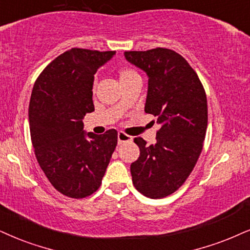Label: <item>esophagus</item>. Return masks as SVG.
Instances as JSON below:
<instances>
[{
    "label": "esophagus",
    "mask_w": 250,
    "mask_h": 250,
    "mask_svg": "<svg viewBox=\"0 0 250 250\" xmlns=\"http://www.w3.org/2000/svg\"><path fill=\"white\" fill-rule=\"evenodd\" d=\"M131 141H132L131 136L125 134V132H122V131H120L118 134V143L119 144L125 143V142H131Z\"/></svg>",
    "instance_id": "esophagus-1"
}]
</instances>
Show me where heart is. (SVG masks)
I'll use <instances>...</instances> for the list:
<instances>
[{"mask_svg":"<svg viewBox=\"0 0 250 250\" xmlns=\"http://www.w3.org/2000/svg\"><path fill=\"white\" fill-rule=\"evenodd\" d=\"M138 75L137 72H136L134 69L131 68H127V67H123L119 70V77H120V81H125L128 80V78L130 77H134V76Z\"/></svg>","mask_w":250,"mask_h":250,"instance_id":"heart-1","label":"heart"}]
</instances>
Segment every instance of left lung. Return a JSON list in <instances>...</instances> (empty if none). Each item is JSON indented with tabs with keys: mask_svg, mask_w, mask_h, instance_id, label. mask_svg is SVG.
<instances>
[{
	"mask_svg": "<svg viewBox=\"0 0 250 250\" xmlns=\"http://www.w3.org/2000/svg\"><path fill=\"white\" fill-rule=\"evenodd\" d=\"M131 64L148 77L145 113L157 116L162 128L157 142H134L140 157L131 164L132 183L141 194L163 198L178 190L197 163L208 127L207 94L185 58L172 49L125 52Z\"/></svg>",
	"mask_w": 250,
	"mask_h": 250,
	"instance_id": "1",
	"label": "left lung"
}]
</instances>
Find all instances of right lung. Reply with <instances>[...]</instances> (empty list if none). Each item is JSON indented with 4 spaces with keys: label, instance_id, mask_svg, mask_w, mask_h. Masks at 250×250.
<instances>
[{
    "label": "right lung",
    "instance_id": "1",
    "mask_svg": "<svg viewBox=\"0 0 250 250\" xmlns=\"http://www.w3.org/2000/svg\"><path fill=\"white\" fill-rule=\"evenodd\" d=\"M114 54L71 48L34 83L28 106L34 153L53 187L68 197L84 198L98 190L118 144L115 129L86 134L82 121L94 110V74Z\"/></svg>",
    "mask_w": 250,
    "mask_h": 250
}]
</instances>
